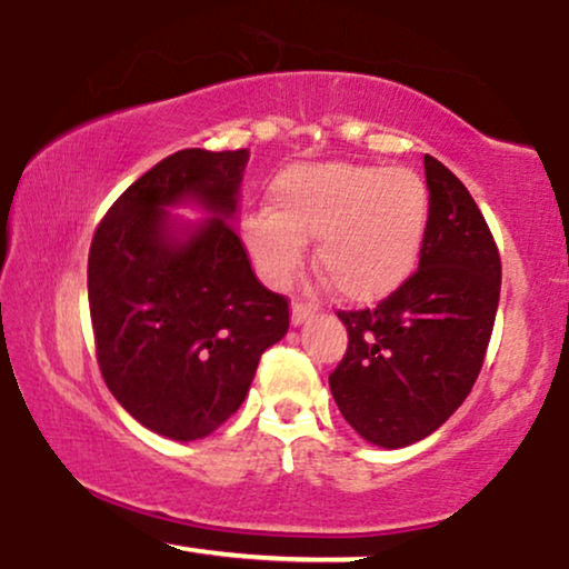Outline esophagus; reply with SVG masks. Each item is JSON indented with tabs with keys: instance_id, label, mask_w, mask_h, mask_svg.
Returning a JSON list of instances; mask_svg holds the SVG:
<instances>
[{
	"instance_id": "esophagus-1",
	"label": "esophagus",
	"mask_w": 569,
	"mask_h": 569,
	"mask_svg": "<svg viewBox=\"0 0 569 569\" xmlns=\"http://www.w3.org/2000/svg\"><path fill=\"white\" fill-rule=\"evenodd\" d=\"M308 319H313V308L306 302H292V327H300Z\"/></svg>"
}]
</instances>
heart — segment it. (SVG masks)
I'll use <instances>...</instances> for the list:
<instances>
[{
    "label": "heart",
    "mask_w": 569,
    "mask_h": 569,
    "mask_svg": "<svg viewBox=\"0 0 569 569\" xmlns=\"http://www.w3.org/2000/svg\"><path fill=\"white\" fill-rule=\"evenodd\" d=\"M431 219L429 188L412 169L350 161L295 164L271 188V211L242 221L258 274L284 287L316 240V267L350 302H379L418 267Z\"/></svg>",
    "instance_id": "b5f03b06"
}]
</instances>
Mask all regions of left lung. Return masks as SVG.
<instances>
[{"instance_id":"8db88e82","label":"left lung","mask_w":569,"mask_h":569,"mask_svg":"<svg viewBox=\"0 0 569 569\" xmlns=\"http://www.w3.org/2000/svg\"><path fill=\"white\" fill-rule=\"evenodd\" d=\"M431 219L418 271L379 306L337 311L348 352L329 376L339 412L366 441L426 439L465 402L497 319L501 261L468 188L426 153Z\"/></svg>"}]
</instances>
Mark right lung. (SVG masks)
Segmentation results:
<instances>
[{
  "label": "right lung",
  "instance_id": "right-lung-1",
  "mask_svg": "<svg viewBox=\"0 0 569 569\" xmlns=\"http://www.w3.org/2000/svg\"><path fill=\"white\" fill-rule=\"evenodd\" d=\"M248 151L186 149L140 174L96 227L88 306L109 392L140 426L193 441L246 400L290 306L258 282L230 224ZM214 213L180 226L167 204Z\"/></svg>",
  "mask_w": 569,
  "mask_h": 569
}]
</instances>
